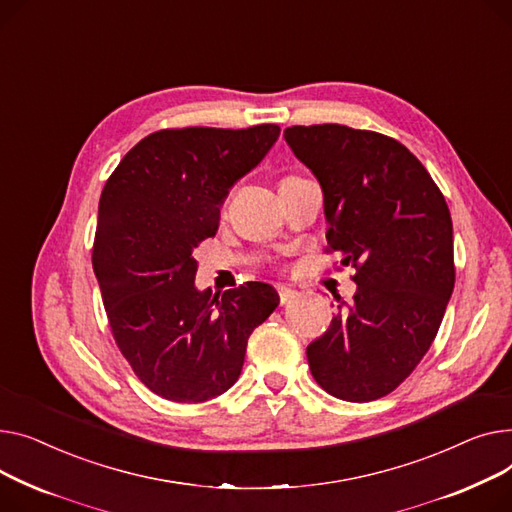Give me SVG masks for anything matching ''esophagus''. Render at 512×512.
I'll return each instance as SVG.
<instances>
[{"mask_svg": "<svg viewBox=\"0 0 512 512\" xmlns=\"http://www.w3.org/2000/svg\"><path fill=\"white\" fill-rule=\"evenodd\" d=\"M277 291H279L281 304H287V302H291L293 297H297V291H295L293 287H287V285H279V287H277Z\"/></svg>", "mask_w": 512, "mask_h": 512, "instance_id": "esophagus-1", "label": "esophagus"}]
</instances>
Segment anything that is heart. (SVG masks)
<instances>
[{"label":"heart","instance_id":"b5f03b06","mask_svg":"<svg viewBox=\"0 0 512 512\" xmlns=\"http://www.w3.org/2000/svg\"><path fill=\"white\" fill-rule=\"evenodd\" d=\"M227 200H229V198H225V200L221 202V210H225V206H227Z\"/></svg>","mask_w":512,"mask_h":512}]
</instances>
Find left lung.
<instances>
[{"label": "left lung", "mask_w": 512, "mask_h": 512, "mask_svg": "<svg viewBox=\"0 0 512 512\" xmlns=\"http://www.w3.org/2000/svg\"><path fill=\"white\" fill-rule=\"evenodd\" d=\"M285 140L324 194L326 252L357 291L308 345L314 380L343 401L386 397L430 349L455 287L453 221L407 146L341 124L291 126Z\"/></svg>", "instance_id": "left-lung-1"}]
</instances>
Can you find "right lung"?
<instances>
[{
  "mask_svg": "<svg viewBox=\"0 0 512 512\" xmlns=\"http://www.w3.org/2000/svg\"><path fill=\"white\" fill-rule=\"evenodd\" d=\"M281 128H169L119 161L99 200L93 268L113 339L140 382L175 403H202L242 374L252 330L279 306L258 281L198 291L194 250L219 229L229 188Z\"/></svg>",
  "mask_w": 512,
  "mask_h": 512,
  "instance_id": "add662e5",
  "label": "right lung"
}]
</instances>
